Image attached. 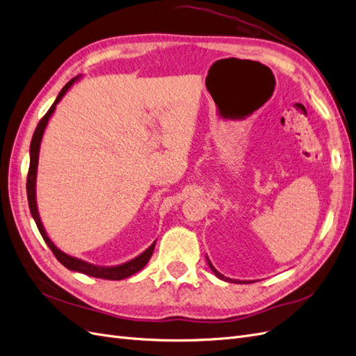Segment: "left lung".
Returning <instances> with one entry per match:
<instances>
[{
    "mask_svg": "<svg viewBox=\"0 0 356 356\" xmlns=\"http://www.w3.org/2000/svg\"><path fill=\"white\" fill-rule=\"evenodd\" d=\"M207 261H208V264H209V267H211V270L215 273V276H217L218 279H222V281H225V282H232V284H250V282H243V281H236V279H230V277H225L224 275H221L218 270H217V268H215L213 266H212V263L209 261V258L207 257Z\"/></svg>",
    "mask_w": 356,
    "mask_h": 356,
    "instance_id": "obj_1",
    "label": "left lung"
}]
</instances>
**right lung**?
<instances>
[{
	"instance_id": "obj_1",
	"label": "right lung",
	"mask_w": 356,
	"mask_h": 356,
	"mask_svg": "<svg viewBox=\"0 0 356 356\" xmlns=\"http://www.w3.org/2000/svg\"><path fill=\"white\" fill-rule=\"evenodd\" d=\"M80 79H81V75H77V77H74L72 80H70L65 86H63L62 90L58 95L56 101L53 102V105L50 106V110L46 113V115L41 118L40 123L37 124L34 135H32V141H31V147H29V170H28V179H26L28 204H29V211H31L32 218H34L37 227H38V230L42 236V239H44V242L47 243V246L50 248L51 252L55 254V257L58 258L62 266H65L67 268H70V270H72V272L84 273L88 276L99 277V279H108V281H122V279L132 276L136 272L141 270L143 267H145V264L148 263V260L153 255L156 242L149 245L143 254H139L138 257L132 258V260H129L123 264H118V266H96V264H92V263L81 260V258H75V257H71L63 251H60L59 248L55 243H53L51 239L47 236V232L44 229V225H42L40 213H38V207H37V169H38V156H40L41 139H42V135H44V131H46L50 117L53 115V113H55V110H56V105L60 102L63 96H65V93L71 89V86L74 83H77Z\"/></svg>"
}]
</instances>
